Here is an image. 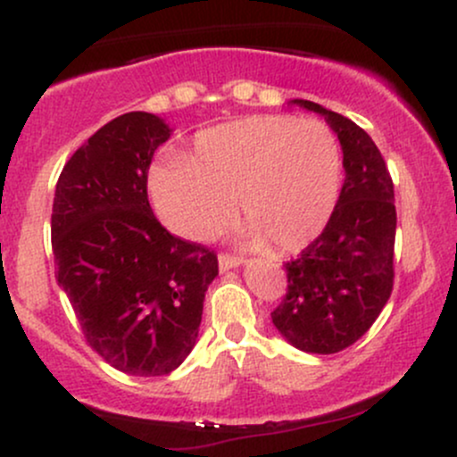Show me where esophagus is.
<instances>
[{
  "label": "esophagus",
  "instance_id": "obj_1",
  "mask_svg": "<svg viewBox=\"0 0 457 457\" xmlns=\"http://www.w3.org/2000/svg\"><path fill=\"white\" fill-rule=\"evenodd\" d=\"M240 264H243V260L236 258V255H229V253L219 255V269H221L223 272L229 269H236V266H240Z\"/></svg>",
  "mask_w": 457,
  "mask_h": 457
}]
</instances>
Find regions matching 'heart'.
Segmentation results:
<instances>
[{
	"mask_svg": "<svg viewBox=\"0 0 457 457\" xmlns=\"http://www.w3.org/2000/svg\"><path fill=\"white\" fill-rule=\"evenodd\" d=\"M342 187L337 135L320 120L251 115L206 129L193 156L167 154L152 167L150 195L162 223L191 240L212 238L234 214L245 238L290 253L328 223Z\"/></svg>",
	"mask_w": 457,
	"mask_h": 457,
	"instance_id": "heart-1",
	"label": "heart"
}]
</instances>
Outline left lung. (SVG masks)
<instances>
[{"instance_id":"8db88e82","label":"left lung","mask_w":457,"mask_h":457,"mask_svg":"<svg viewBox=\"0 0 457 457\" xmlns=\"http://www.w3.org/2000/svg\"><path fill=\"white\" fill-rule=\"evenodd\" d=\"M320 113L344 152V187L327 228L296 260L287 262V292L270 313L295 348L335 354L370 330L393 290L395 202L380 150L353 120L295 98Z\"/></svg>"}]
</instances>
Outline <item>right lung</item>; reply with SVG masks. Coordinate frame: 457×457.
Listing matches in <instances>:
<instances>
[{
  "label": "right lung",
  "mask_w": 457,
  "mask_h": 457,
  "mask_svg": "<svg viewBox=\"0 0 457 457\" xmlns=\"http://www.w3.org/2000/svg\"><path fill=\"white\" fill-rule=\"evenodd\" d=\"M171 129L130 112L98 129L68 159L51 214L57 283L86 342L115 370L165 376L197 342L219 262L171 236L148 202V170Z\"/></svg>",
  "instance_id": "right-lung-1"
}]
</instances>
